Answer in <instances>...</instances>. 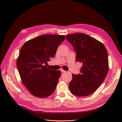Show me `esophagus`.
I'll return each mask as SVG.
<instances>
[{
	"label": "esophagus",
	"mask_w": 122,
	"mask_h": 122,
	"mask_svg": "<svg viewBox=\"0 0 122 122\" xmlns=\"http://www.w3.org/2000/svg\"><path fill=\"white\" fill-rule=\"evenodd\" d=\"M61 72H62V73H65L66 71L64 70H63V69H61Z\"/></svg>",
	"instance_id": "obj_1"
}]
</instances>
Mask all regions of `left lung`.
Listing matches in <instances>:
<instances>
[{
    "instance_id": "1",
    "label": "left lung",
    "mask_w": 122,
    "mask_h": 122,
    "mask_svg": "<svg viewBox=\"0 0 122 122\" xmlns=\"http://www.w3.org/2000/svg\"><path fill=\"white\" fill-rule=\"evenodd\" d=\"M73 46L76 61L82 63L81 73L72 74L69 89L72 94L86 97L94 93L105 79L108 71V54L104 45L83 33L67 35Z\"/></svg>"
}]
</instances>
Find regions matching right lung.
Segmentation results:
<instances>
[{
	"label": "right lung",
	"mask_w": 122,
	"mask_h": 122,
	"mask_svg": "<svg viewBox=\"0 0 122 122\" xmlns=\"http://www.w3.org/2000/svg\"><path fill=\"white\" fill-rule=\"evenodd\" d=\"M64 39V35H42L27 41L20 49L18 70L22 83L35 97L45 98L55 91L61 71L51 70L45 64L53 58Z\"/></svg>",
	"instance_id": "obj_1"
}]
</instances>
